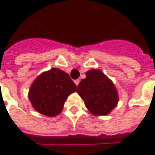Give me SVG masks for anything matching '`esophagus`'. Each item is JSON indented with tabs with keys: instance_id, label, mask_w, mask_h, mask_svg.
<instances>
[{
	"instance_id": "esophagus-1",
	"label": "esophagus",
	"mask_w": 155,
	"mask_h": 155,
	"mask_svg": "<svg viewBox=\"0 0 155 155\" xmlns=\"http://www.w3.org/2000/svg\"><path fill=\"white\" fill-rule=\"evenodd\" d=\"M74 84L78 86V85L80 84V80H75V81H74Z\"/></svg>"
}]
</instances>
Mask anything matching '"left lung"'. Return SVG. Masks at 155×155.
<instances>
[{
    "mask_svg": "<svg viewBox=\"0 0 155 155\" xmlns=\"http://www.w3.org/2000/svg\"><path fill=\"white\" fill-rule=\"evenodd\" d=\"M78 85L77 93L89 111L95 116L109 114L118 102V94L112 81L99 70L85 73Z\"/></svg>",
    "mask_w": 155,
    "mask_h": 155,
    "instance_id": "8db88e82",
    "label": "left lung"
}]
</instances>
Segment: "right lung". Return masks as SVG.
Instances as JSON below:
<instances>
[{
	"instance_id": "add662e5",
	"label": "right lung",
	"mask_w": 155,
	"mask_h": 155,
	"mask_svg": "<svg viewBox=\"0 0 155 155\" xmlns=\"http://www.w3.org/2000/svg\"><path fill=\"white\" fill-rule=\"evenodd\" d=\"M77 86L64 71L53 68L38 76L30 87L28 97L32 107L47 117L62 111L64 102Z\"/></svg>"
}]
</instances>
